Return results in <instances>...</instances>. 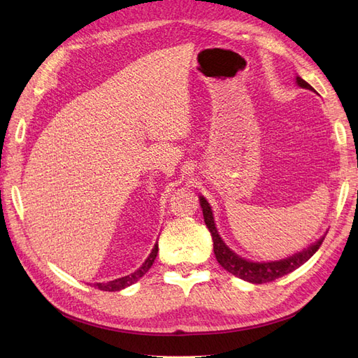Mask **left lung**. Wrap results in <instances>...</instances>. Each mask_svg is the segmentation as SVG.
Here are the masks:
<instances>
[{"label":"left lung","mask_w":358,"mask_h":358,"mask_svg":"<svg viewBox=\"0 0 358 358\" xmlns=\"http://www.w3.org/2000/svg\"><path fill=\"white\" fill-rule=\"evenodd\" d=\"M296 80H297V85L301 86V88L313 91V88L306 80H303L301 78H297ZM200 204L203 209L204 222H206V225H208V229L212 234L213 252H215L216 259H218V263L227 270V272H230L231 275L241 278L243 280H248V282L266 284V282H272V280H275L278 278H282L287 273H291L292 270H296L301 264H305L308 259L318 251L322 241H324V237H322V239H320L317 243H313L312 246L305 249V251H301L289 258L280 259V262H272V263L248 262V259H243L239 255H236L233 251H230V249L225 246L218 231H216L210 206H209L208 200H206L203 196H200Z\"/></svg>","instance_id":"8db88e82"}]
</instances>
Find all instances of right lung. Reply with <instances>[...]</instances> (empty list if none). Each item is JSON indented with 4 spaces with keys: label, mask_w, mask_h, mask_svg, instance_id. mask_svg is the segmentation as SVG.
Listing matches in <instances>:
<instances>
[{
    "label": "right lung",
    "mask_w": 358,
    "mask_h": 358,
    "mask_svg": "<svg viewBox=\"0 0 358 358\" xmlns=\"http://www.w3.org/2000/svg\"><path fill=\"white\" fill-rule=\"evenodd\" d=\"M157 254H158V243L154 246L152 252H150V255L148 257V259L143 263V266L140 267L137 272H134L133 275H129V276H125V278H119V279L110 280V282H107V284H95V288L103 289V291H119V289H124L125 287H129L131 284L137 282V280L142 278L150 268V266H152V263L155 262V258H157Z\"/></svg>",
    "instance_id": "obj_1"
}]
</instances>
